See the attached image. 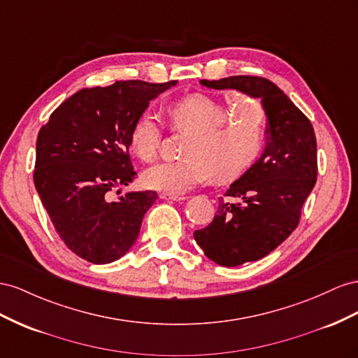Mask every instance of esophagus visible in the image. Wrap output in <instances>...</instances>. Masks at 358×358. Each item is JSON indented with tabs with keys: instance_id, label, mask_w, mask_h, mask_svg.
Instances as JSON below:
<instances>
[{
	"instance_id": "1",
	"label": "esophagus",
	"mask_w": 358,
	"mask_h": 358,
	"mask_svg": "<svg viewBox=\"0 0 358 358\" xmlns=\"http://www.w3.org/2000/svg\"><path fill=\"white\" fill-rule=\"evenodd\" d=\"M160 198H162V199H166V201H182V199H186V196H182V195H172V193H162Z\"/></svg>"
}]
</instances>
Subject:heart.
Returning a JSON list of instances; mask_svg holds the SVG:
<instances>
[{
    "label": "heart",
    "mask_w": 358,
    "mask_h": 358,
    "mask_svg": "<svg viewBox=\"0 0 358 358\" xmlns=\"http://www.w3.org/2000/svg\"><path fill=\"white\" fill-rule=\"evenodd\" d=\"M171 124L190 131L185 159L165 160L142 173L144 186L180 195L206 182L240 176L265 147L267 117L258 101L228 93L223 97L192 94L169 108ZM159 118L145 110L130 130V148L144 162L156 157L160 144Z\"/></svg>",
    "instance_id": "heart-1"
}]
</instances>
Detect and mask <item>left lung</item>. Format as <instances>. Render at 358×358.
Listing matches in <instances>:
<instances>
[{
    "instance_id": "left-lung-1",
    "label": "left lung",
    "mask_w": 358,
    "mask_h": 358,
    "mask_svg": "<svg viewBox=\"0 0 358 358\" xmlns=\"http://www.w3.org/2000/svg\"><path fill=\"white\" fill-rule=\"evenodd\" d=\"M201 84L259 97L268 121L261 157L224 192L208 227L193 234L207 258L237 267L267 257L299 227L318 177L316 138L310 120L268 79L229 76Z\"/></svg>"
}]
</instances>
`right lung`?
Returning a JSON list of instances; mask_svg holds the SVG:
<instances>
[{
  "label": "right lung",
  "instance_id": "obj_1",
  "mask_svg": "<svg viewBox=\"0 0 358 358\" xmlns=\"http://www.w3.org/2000/svg\"><path fill=\"white\" fill-rule=\"evenodd\" d=\"M176 84L117 80L83 88L40 129L34 185L59 238L79 258L109 264L135 244L157 193L129 192L114 201L112 192L136 176L129 155L135 121Z\"/></svg>",
  "mask_w": 358,
  "mask_h": 358
}]
</instances>
